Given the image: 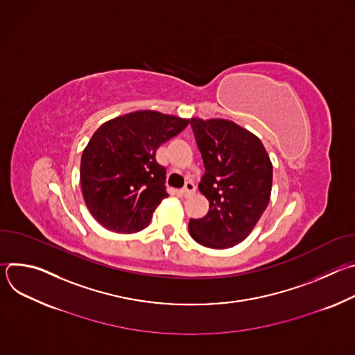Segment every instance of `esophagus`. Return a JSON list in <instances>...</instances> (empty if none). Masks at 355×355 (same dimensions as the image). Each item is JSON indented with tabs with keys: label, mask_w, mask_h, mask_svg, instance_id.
Listing matches in <instances>:
<instances>
[{
	"label": "esophagus",
	"mask_w": 355,
	"mask_h": 355,
	"mask_svg": "<svg viewBox=\"0 0 355 355\" xmlns=\"http://www.w3.org/2000/svg\"><path fill=\"white\" fill-rule=\"evenodd\" d=\"M195 192V185L192 184V182H187L185 184V187L181 189V193H182V196H189L191 193H193Z\"/></svg>",
	"instance_id": "34e87169"
}]
</instances>
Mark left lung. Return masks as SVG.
I'll return each instance as SVG.
<instances>
[{
  "mask_svg": "<svg viewBox=\"0 0 355 355\" xmlns=\"http://www.w3.org/2000/svg\"><path fill=\"white\" fill-rule=\"evenodd\" d=\"M191 126L205 166L199 191L209 212L188 223L192 239L205 247L241 243L264 214L272 187V163L261 140L240 125L192 118Z\"/></svg>",
  "mask_w": 355,
  "mask_h": 355,
  "instance_id": "left-lung-1",
  "label": "left lung"
}]
</instances>
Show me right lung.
<instances>
[{
    "label": "right lung",
    "mask_w": 355,
    "mask_h": 355,
    "mask_svg": "<svg viewBox=\"0 0 355 355\" xmlns=\"http://www.w3.org/2000/svg\"><path fill=\"white\" fill-rule=\"evenodd\" d=\"M189 119L157 111H135L101 125L85 146L80 182L94 219L115 233L144 229L166 192V168L157 148Z\"/></svg>",
    "instance_id": "right-lung-1"
}]
</instances>
